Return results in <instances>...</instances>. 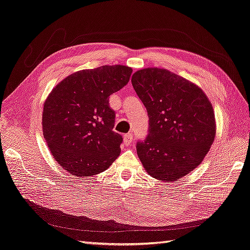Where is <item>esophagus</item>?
Masks as SVG:
<instances>
[{
	"instance_id": "1",
	"label": "esophagus",
	"mask_w": 250,
	"mask_h": 250,
	"mask_svg": "<svg viewBox=\"0 0 250 250\" xmlns=\"http://www.w3.org/2000/svg\"><path fill=\"white\" fill-rule=\"evenodd\" d=\"M132 142H133V135H132L131 133L125 134V135L124 136V143H125L126 146H128V145H131Z\"/></svg>"
}]
</instances>
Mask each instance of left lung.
<instances>
[{"label": "left lung", "mask_w": 250, "mask_h": 250, "mask_svg": "<svg viewBox=\"0 0 250 250\" xmlns=\"http://www.w3.org/2000/svg\"><path fill=\"white\" fill-rule=\"evenodd\" d=\"M132 84L149 116V134L137 143V154L151 177L177 181L198 167L213 144V106L200 86L164 68L136 71Z\"/></svg>", "instance_id": "8db88e82"}]
</instances>
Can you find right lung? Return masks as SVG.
I'll return each instance as SVG.
<instances>
[{
	"label": "right lung",
	"mask_w": 250,
	"mask_h": 250,
	"mask_svg": "<svg viewBox=\"0 0 250 250\" xmlns=\"http://www.w3.org/2000/svg\"><path fill=\"white\" fill-rule=\"evenodd\" d=\"M124 64L80 70L63 78L46 98L42 131L61 167L77 177L107 170L120 154L123 137L113 131L109 96L130 80Z\"/></svg>",
	"instance_id": "obj_1"
}]
</instances>
